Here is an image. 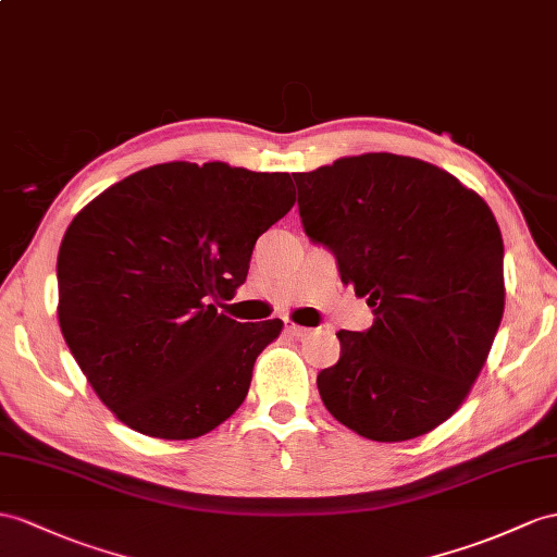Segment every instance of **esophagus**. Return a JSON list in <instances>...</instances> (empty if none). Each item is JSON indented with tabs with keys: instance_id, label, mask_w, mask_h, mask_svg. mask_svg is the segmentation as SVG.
Instances as JSON below:
<instances>
[{
	"instance_id": "1",
	"label": "esophagus",
	"mask_w": 557,
	"mask_h": 557,
	"mask_svg": "<svg viewBox=\"0 0 557 557\" xmlns=\"http://www.w3.org/2000/svg\"><path fill=\"white\" fill-rule=\"evenodd\" d=\"M286 333L293 335V337H307L311 333V329H307V325H297L293 321H286Z\"/></svg>"
}]
</instances>
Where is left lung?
I'll return each mask as SVG.
<instances>
[{
    "instance_id": "left-lung-1",
    "label": "left lung",
    "mask_w": 557,
    "mask_h": 557,
    "mask_svg": "<svg viewBox=\"0 0 557 557\" xmlns=\"http://www.w3.org/2000/svg\"><path fill=\"white\" fill-rule=\"evenodd\" d=\"M305 234L373 307L317 377L335 420L373 442L442 425L470 395L504 319V238L490 206L425 160L363 153L293 174Z\"/></svg>"
}]
</instances>
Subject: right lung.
I'll use <instances>...</instances> for the list:
<instances>
[{"mask_svg": "<svg viewBox=\"0 0 557 557\" xmlns=\"http://www.w3.org/2000/svg\"><path fill=\"white\" fill-rule=\"evenodd\" d=\"M295 206L288 172L174 160L134 172L75 214L59 248V323L120 423L196 440L246 399L283 321L216 311L257 238Z\"/></svg>", "mask_w": 557, "mask_h": 557, "instance_id": "right-lung-1", "label": "right lung"}]
</instances>
